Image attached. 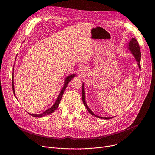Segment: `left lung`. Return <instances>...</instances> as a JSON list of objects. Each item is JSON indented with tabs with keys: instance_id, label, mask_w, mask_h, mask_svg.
<instances>
[{
	"instance_id": "left-lung-1",
	"label": "left lung",
	"mask_w": 155,
	"mask_h": 155,
	"mask_svg": "<svg viewBox=\"0 0 155 155\" xmlns=\"http://www.w3.org/2000/svg\"><path fill=\"white\" fill-rule=\"evenodd\" d=\"M128 49L130 50V52L133 54V55L134 56V57L135 58L137 63V65L139 66V69H140V57H141V53H140V47L137 41V40L133 38L130 42L128 44ZM85 91H84V83H83V85H82V100L83 104L84 105V106L86 107L87 110L88 111V112L92 116H94L96 117L100 118V119H112L114 117H100L98 116L97 115H95L91 110L90 108L88 107L86 100H85Z\"/></svg>"
}]
</instances>
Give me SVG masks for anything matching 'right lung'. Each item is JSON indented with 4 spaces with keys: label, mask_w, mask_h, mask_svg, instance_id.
I'll return each mask as SVG.
<instances>
[{
    "label": "right lung",
    "mask_w": 155,
    "mask_h": 155,
    "mask_svg": "<svg viewBox=\"0 0 155 155\" xmlns=\"http://www.w3.org/2000/svg\"><path fill=\"white\" fill-rule=\"evenodd\" d=\"M17 57V56H16ZM16 58H15V61H16ZM13 72H14V68H13ZM14 73H13V75H12V87H13V93H14V95L15 96V86H14ZM75 77H76V74H73L72 75H68L65 78V80H64V86L61 89V91H60L57 98V100L55 101V104L51 106L50 108H48V110H45L44 112H43L41 114H30L29 113H28L30 115L33 116V117H42L45 116H47L51 113H52L53 112H54L58 107L59 106V104H60V102L62 98V96H63V94L64 92V91L66 90V87L68 86V83H69V81L72 79L74 78ZM18 100V99H17Z\"/></svg>",
    "instance_id": "right-lung-1"
}]
</instances>
